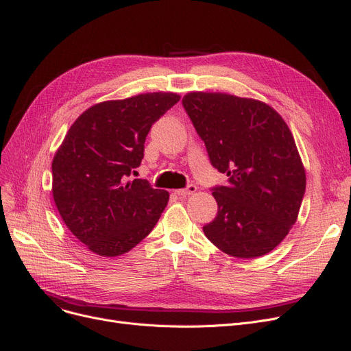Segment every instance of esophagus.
<instances>
[{"label":"esophagus","instance_id":"1","mask_svg":"<svg viewBox=\"0 0 351 351\" xmlns=\"http://www.w3.org/2000/svg\"><path fill=\"white\" fill-rule=\"evenodd\" d=\"M197 192V186L195 185H189L188 188L185 189H176L175 193H178L179 197H188V195H192V193Z\"/></svg>","mask_w":351,"mask_h":351}]
</instances>
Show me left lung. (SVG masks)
Masks as SVG:
<instances>
[{
	"label": "left lung",
	"instance_id": "obj_1",
	"mask_svg": "<svg viewBox=\"0 0 351 351\" xmlns=\"http://www.w3.org/2000/svg\"><path fill=\"white\" fill-rule=\"evenodd\" d=\"M182 104L213 166L228 176L214 188L206 239L232 257L267 254L296 223L306 186L288 124L266 102L227 93L192 90Z\"/></svg>",
	"mask_w": 351,
	"mask_h": 351
}]
</instances>
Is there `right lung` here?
Here are the masks:
<instances>
[{
	"label": "right lung",
	"instance_id": "add662e5",
	"mask_svg": "<svg viewBox=\"0 0 351 351\" xmlns=\"http://www.w3.org/2000/svg\"><path fill=\"white\" fill-rule=\"evenodd\" d=\"M179 99L147 93L98 102L68 130L51 162V193L63 223L88 250L121 256L159 221L169 192L128 176L145 156L152 124Z\"/></svg>",
	"mask_w": 351,
	"mask_h": 351
}]
</instances>
